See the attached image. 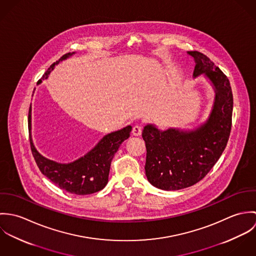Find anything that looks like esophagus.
<instances>
[{"label":"esophagus","mask_w":256,"mask_h":256,"mask_svg":"<svg viewBox=\"0 0 256 256\" xmlns=\"http://www.w3.org/2000/svg\"><path fill=\"white\" fill-rule=\"evenodd\" d=\"M132 134H133V136H136V137L140 136V135L142 134V127L139 126V125H135V126L133 127Z\"/></svg>","instance_id":"1"}]
</instances>
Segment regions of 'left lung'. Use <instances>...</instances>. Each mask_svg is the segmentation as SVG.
Instances as JSON below:
<instances>
[{"instance_id":"obj_1","label":"left lung","mask_w":256,"mask_h":256,"mask_svg":"<svg viewBox=\"0 0 256 256\" xmlns=\"http://www.w3.org/2000/svg\"><path fill=\"white\" fill-rule=\"evenodd\" d=\"M194 59L193 78L203 76L215 96L208 118L192 129H160L146 123V176L162 190H180L200 182L214 166L226 146L232 114V92L226 76L206 55L187 52Z\"/></svg>"}]
</instances>
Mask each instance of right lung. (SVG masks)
Returning <instances> with one entry per match:
<instances>
[{"mask_svg": "<svg viewBox=\"0 0 256 256\" xmlns=\"http://www.w3.org/2000/svg\"><path fill=\"white\" fill-rule=\"evenodd\" d=\"M74 54V52L67 53L62 56L59 61L52 64L37 84H40L42 80L48 78L56 65L72 57ZM32 129L30 104L28 112L30 140L32 154L40 172L55 185L67 192L76 195H88L100 191L106 186L108 182L111 160L118 150V148L129 138L132 126L128 125L120 130L106 134L86 154L67 164L58 162L42 156L34 146Z\"/></svg>", "mask_w": 256, "mask_h": 256, "instance_id": "right-lung-1", "label": "right lung"}]
</instances>
